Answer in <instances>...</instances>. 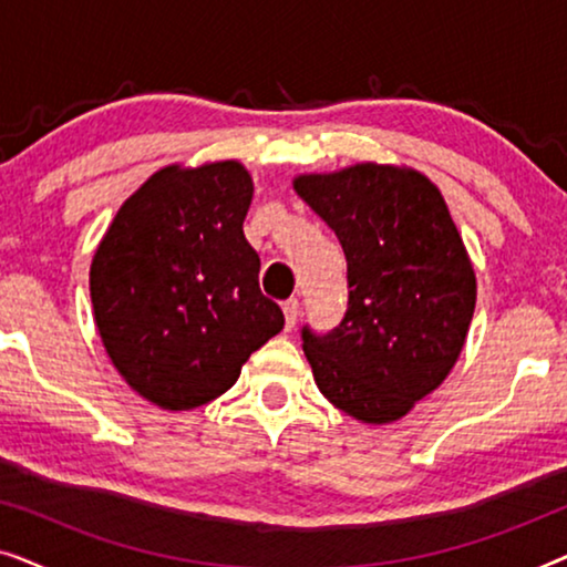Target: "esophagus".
Masks as SVG:
<instances>
[{
	"instance_id": "esophagus-1",
	"label": "esophagus",
	"mask_w": 567,
	"mask_h": 567,
	"mask_svg": "<svg viewBox=\"0 0 567 567\" xmlns=\"http://www.w3.org/2000/svg\"><path fill=\"white\" fill-rule=\"evenodd\" d=\"M281 309L286 317V330H293V324H297V317H299V299H286Z\"/></svg>"
}]
</instances>
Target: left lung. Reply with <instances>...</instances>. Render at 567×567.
I'll return each instance as SVG.
<instances>
[{"instance_id": "left-lung-1", "label": "left lung", "mask_w": 567, "mask_h": 567, "mask_svg": "<svg viewBox=\"0 0 567 567\" xmlns=\"http://www.w3.org/2000/svg\"><path fill=\"white\" fill-rule=\"evenodd\" d=\"M293 190L336 231L348 262L338 328H301L315 382L363 423H392L444 382L475 312V270L436 185L374 165L299 175Z\"/></svg>"}]
</instances>
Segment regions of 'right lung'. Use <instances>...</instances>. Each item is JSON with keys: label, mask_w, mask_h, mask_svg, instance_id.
Here are the masks:
<instances>
[{"label": "right lung", "mask_w": 567, "mask_h": 567, "mask_svg": "<svg viewBox=\"0 0 567 567\" xmlns=\"http://www.w3.org/2000/svg\"><path fill=\"white\" fill-rule=\"evenodd\" d=\"M250 200L252 177L235 159L165 167L118 208L92 258L105 351L154 405H206L284 330L243 231Z\"/></svg>", "instance_id": "add662e5"}]
</instances>
